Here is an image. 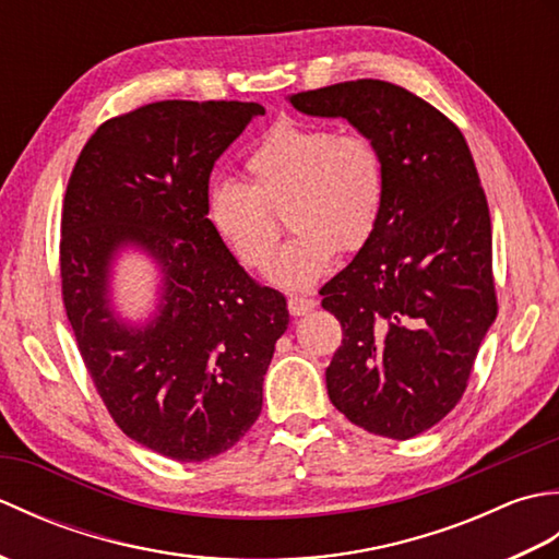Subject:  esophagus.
Segmentation results:
<instances>
[{"label":"esophagus","mask_w":559,"mask_h":559,"mask_svg":"<svg viewBox=\"0 0 559 559\" xmlns=\"http://www.w3.org/2000/svg\"><path fill=\"white\" fill-rule=\"evenodd\" d=\"M314 305H317V300L314 298H307V295H290V298H288V312L293 317H302L307 312H312Z\"/></svg>","instance_id":"34e87169"}]
</instances>
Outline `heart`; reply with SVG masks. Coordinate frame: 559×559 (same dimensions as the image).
Wrapping results in <instances>:
<instances>
[{"label": "heart", "instance_id": "1", "mask_svg": "<svg viewBox=\"0 0 559 559\" xmlns=\"http://www.w3.org/2000/svg\"><path fill=\"white\" fill-rule=\"evenodd\" d=\"M247 185L211 187L206 213L221 240L249 269L276 254L286 213L295 233L269 269L283 288H310L343 252H358L382 221L386 163L377 141L360 132L278 120L245 158Z\"/></svg>", "mask_w": 559, "mask_h": 559}]
</instances>
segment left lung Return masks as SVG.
<instances>
[{
	"label": "left lung",
	"mask_w": 559,
	"mask_h": 559,
	"mask_svg": "<svg viewBox=\"0 0 559 559\" xmlns=\"http://www.w3.org/2000/svg\"><path fill=\"white\" fill-rule=\"evenodd\" d=\"M290 103L343 117L384 153L379 228L319 290L343 326L326 391L353 425L411 439L461 401L497 317L490 209L476 163L461 129L396 83H334Z\"/></svg>",
	"instance_id": "1"
}]
</instances>
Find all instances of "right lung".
Listing matches in <instances>:
<instances>
[{
    "label": "right lung",
    "instance_id": "right-lung-1",
    "mask_svg": "<svg viewBox=\"0 0 559 559\" xmlns=\"http://www.w3.org/2000/svg\"><path fill=\"white\" fill-rule=\"evenodd\" d=\"M259 103L160 100L112 117L71 170L59 271L76 346L117 427L175 461L228 451L261 413L288 329L286 298L237 264L206 218L209 177ZM134 243L164 273L159 312L129 328L109 307V266Z\"/></svg>",
    "mask_w": 559,
    "mask_h": 559
}]
</instances>
